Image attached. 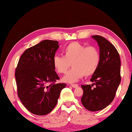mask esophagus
I'll return each mask as SVG.
<instances>
[{
	"mask_svg": "<svg viewBox=\"0 0 132 132\" xmlns=\"http://www.w3.org/2000/svg\"><path fill=\"white\" fill-rule=\"evenodd\" d=\"M71 86L74 88H76L79 86V85L77 84H71Z\"/></svg>",
	"mask_w": 132,
	"mask_h": 132,
	"instance_id": "esophagus-1",
	"label": "esophagus"
}]
</instances>
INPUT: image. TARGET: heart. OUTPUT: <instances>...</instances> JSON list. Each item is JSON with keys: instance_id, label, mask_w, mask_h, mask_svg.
I'll return each instance as SVG.
<instances>
[{"instance_id": "b5f03b06", "label": "heart", "mask_w": 132, "mask_h": 132, "mask_svg": "<svg viewBox=\"0 0 132 132\" xmlns=\"http://www.w3.org/2000/svg\"><path fill=\"white\" fill-rule=\"evenodd\" d=\"M64 56H55L53 64L58 73L65 74L70 66L73 68L63 77L68 83L76 82L84 76H89L96 71L100 61L98 49L94 46L85 47L80 43L73 42L63 51Z\"/></svg>"}]
</instances>
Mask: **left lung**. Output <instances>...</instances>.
<instances>
[{"label":"left lung","mask_w":132,"mask_h":132,"mask_svg":"<svg viewBox=\"0 0 132 132\" xmlns=\"http://www.w3.org/2000/svg\"><path fill=\"white\" fill-rule=\"evenodd\" d=\"M92 38L100 48V64L90 79L93 84L81 86L84 91L81 102L88 111L94 112L104 109L114 98L121 82V61L118 51L109 41L100 35Z\"/></svg>","instance_id":"1"}]
</instances>
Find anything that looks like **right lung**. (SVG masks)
I'll list each match as a JSON object with an SVG mask.
<instances>
[{
	"instance_id": "add662e5",
	"label": "right lung",
	"mask_w": 132,
	"mask_h": 132,
	"mask_svg": "<svg viewBox=\"0 0 132 132\" xmlns=\"http://www.w3.org/2000/svg\"><path fill=\"white\" fill-rule=\"evenodd\" d=\"M59 47L57 41H41L25 50L18 62L15 73L18 96L24 107L35 115L49 113L67 85L55 84L59 77L53 59Z\"/></svg>"
}]
</instances>
